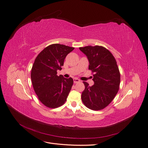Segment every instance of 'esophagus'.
<instances>
[{
	"label": "esophagus",
	"mask_w": 148,
	"mask_h": 148,
	"mask_svg": "<svg viewBox=\"0 0 148 148\" xmlns=\"http://www.w3.org/2000/svg\"><path fill=\"white\" fill-rule=\"evenodd\" d=\"M73 80H74V83H79V82H80V80L79 79H77V78H74V79H73Z\"/></svg>",
	"instance_id": "34e87169"
}]
</instances>
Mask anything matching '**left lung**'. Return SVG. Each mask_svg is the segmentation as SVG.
Instances as JSON below:
<instances>
[{"label":"left lung","mask_w":148,"mask_h":148,"mask_svg":"<svg viewBox=\"0 0 148 148\" xmlns=\"http://www.w3.org/2000/svg\"><path fill=\"white\" fill-rule=\"evenodd\" d=\"M79 49L87 57L89 69L94 73L92 86L83 82L85 89L82 94V100L89 109L101 110L112 101L119 89L120 74L117 62L110 51L101 46Z\"/></svg>","instance_id":"1"}]
</instances>
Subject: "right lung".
Segmentation results:
<instances>
[{
	"label": "right lung",
	"instance_id": "obj_1",
	"mask_svg": "<svg viewBox=\"0 0 148 148\" xmlns=\"http://www.w3.org/2000/svg\"><path fill=\"white\" fill-rule=\"evenodd\" d=\"M73 47L53 44L38 54L31 69V79L39 100L50 108H58L65 103L73 85V79L58 76L66 56Z\"/></svg>",
	"mask_w": 148,
	"mask_h": 148
}]
</instances>
